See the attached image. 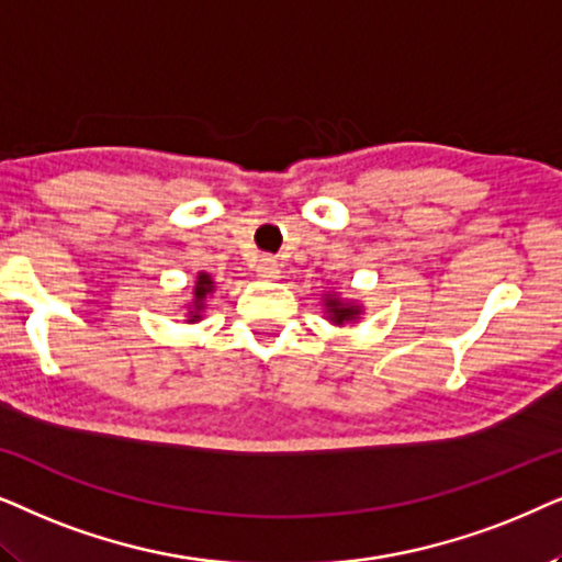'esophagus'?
Listing matches in <instances>:
<instances>
[{"label": "esophagus", "mask_w": 562, "mask_h": 562, "mask_svg": "<svg viewBox=\"0 0 562 562\" xmlns=\"http://www.w3.org/2000/svg\"><path fill=\"white\" fill-rule=\"evenodd\" d=\"M257 272H259V277H267V280H272V277L280 274L277 259L274 257H259L257 259Z\"/></svg>", "instance_id": "1"}]
</instances>
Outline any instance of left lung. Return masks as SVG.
Here are the masks:
<instances>
[{"mask_svg": "<svg viewBox=\"0 0 562 562\" xmlns=\"http://www.w3.org/2000/svg\"><path fill=\"white\" fill-rule=\"evenodd\" d=\"M326 305H328V313H331V318L336 321V324H344V321H351L359 316V308L357 305H347L341 303L339 297H326Z\"/></svg>", "mask_w": 562, "mask_h": 562, "instance_id": "left-lung-1", "label": "left lung"}]
</instances>
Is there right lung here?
<instances>
[{"instance_id":"1","label":"right lung","mask_w":562,"mask_h":562,"mask_svg":"<svg viewBox=\"0 0 562 562\" xmlns=\"http://www.w3.org/2000/svg\"><path fill=\"white\" fill-rule=\"evenodd\" d=\"M213 290V282H211V274H205V272H200V277H198V285H194V316L192 318H200L198 313L203 311V301H205V295L211 293Z\"/></svg>"}]
</instances>
